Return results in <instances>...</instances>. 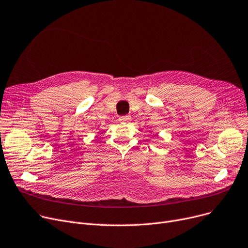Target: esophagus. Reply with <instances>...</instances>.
<instances>
[{
	"label": "esophagus",
	"instance_id": "esophagus-1",
	"mask_svg": "<svg viewBox=\"0 0 248 248\" xmlns=\"http://www.w3.org/2000/svg\"><path fill=\"white\" fill-rule=\"evenodd\" d=\"M120 122H123V123H127L130 121V117L129 115H122V117H120Z\"/></svg>",
	"mask_w": 248,
	"mask_h": 248
}]
</instances>
